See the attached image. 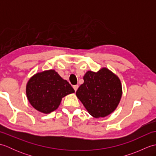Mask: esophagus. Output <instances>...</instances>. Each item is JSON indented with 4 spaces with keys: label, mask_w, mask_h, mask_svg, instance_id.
<instances>
[{
    "label": "esophagus",
    "mask_w": 156,
    "mask_h": 156,
    "mask_svg": "<svg viewBox=\"0 0 156 156\" xmlns=\"http://www.w3.org/2000/svg\"><path fill=\"white\" fill-rule=\"evenodd\" d=\"M73 88H74V90L76 91V90H77V89L78 88V85H74V86H73Z\"/></svg>",
    "instance_id": "obj_1"
}]
</instances>
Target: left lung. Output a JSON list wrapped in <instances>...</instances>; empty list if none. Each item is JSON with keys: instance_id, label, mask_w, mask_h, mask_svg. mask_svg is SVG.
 Here are the masks:
<instances>
[{"instance_id": "left-lung-1", "label": "left lung", "mask_w": 156, "mask_h": 156, "mask_svg": "<svg viewBox=\"0 0 156 156\" xmlns=\"http://www.w3.org/2000/svg\"><path fill=\"white\" fill-rule=\"evenodd\" d=\"M83 78L84 83L76 94L88 113L94 118L111 114L122 97V85L118 76L102 68L97 72L88 71Z\"/></svg>"}]
</instances>
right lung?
Returning <instances> with one entry per match:
<instances>
[{"label":"right lung","mask_w":156,"mask_h":156,"mask_svg":"<svg viewBox=\"0 0 156 156\" xmlns=\"http://www.w3.org/2000/svg\"><path fill=\"white\" fill-rule=\"evenodd\" d=\"M75 91L69 82L54 69L36 73L26 86L29 103L36 110L49 114L58 108L62 99Z\"/></svg>","instance_id":"obj_1"}]
</instances>
